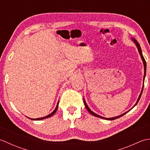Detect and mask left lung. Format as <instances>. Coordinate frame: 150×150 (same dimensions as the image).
<instances>
[{"instance_id": "obj_1", "label": "left lung", "mask_w": 150, "mask_h": 150, "mask_svg": "<svg viewBox=\"0 0 150 150\" xmlns=\"http://www.w3.org/2000/svg\"><path fill=\"white\" fill-rule=\"evenodd\" d=\"M132 40L133 41V43H134V44H135L136 46H137V47L138 51H139V54H140V55H141V59H142V60L143 64H144V77H143V86H142L141 92V93H140V95H139V98H138L137 100L136 103L135 104L134 106H133V108H134V107L136 106L138 102H139V100H140V98H141V95H142V93L143 88H144V79H145V77H146V60H145V59H144V57H143V55H142V50H141V46H140V44H139V42H137V40H135V39H134V38H132ZM83 100H84V106H85L87 110L89 111V112H90V114L93 115V116H95V117H99V118H101V119H106V120H115V119H118V118H119V117H122V116L124 115H125L126 113H128L129 111H130V110H131L132 109H132H130V110H128V111H126V112L124 113H123V114H122V115H119V116H117V117H112V118H106V117H102V116L99 115H97V114H96L95 113L93 112V111H92L90 109V108H89V107L88 106V105H87L86 103V101H85V100H84V98H83Z\"/></svg>"}]
</instances>
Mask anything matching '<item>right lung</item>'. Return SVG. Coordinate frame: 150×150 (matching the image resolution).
<instances>
[{
	"mask_svg": "<svg viewBox=\"0 0 150 150\" xmlns=\"http://www.w3.org/2000/svg\"><path fill=\"white\" fill-rule=\"evenodd\" d=\"M59 101H58V103H57V106H56V108H55V109L53 110V111L52 113H51L50 114H49L48 115H47V116H46V117H40V118H37V119H31V118H29V117H28V119H31V120H42V119H47V118H48V117H52V116H53L54 114H55V113H56V111H57V109H58V106H59Z\"/></svg>",
	"mask_w": 150,
	"mask_h": 150,
	"instance_id": "1",
	"label": "right lung"
}]
</instances>
